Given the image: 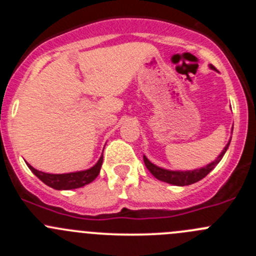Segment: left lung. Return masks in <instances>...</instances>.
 Instances as JSON below:
<instances>
[{"mask_svg":"<svg viewBox=\"0 0 256 256\" xmlns=\"http://www.w3.org/2000/svg\"><path fill=\"white\" fill-rule=\"evenodd\" d=\"M210 69L215 70V68H214L212 65H210ZM231 133H232V130H231ZM230 142L231 140H228V144L225 146L222 152L218 156V158L214 160L211 163H208V166L201 167V168L191 170V171H171V170L162 168V167L156 166L154 163L150 162L146 156H143V160H144V164L148 168V171H150L156 178L160 180V181L167 182V184H174V186H188V184H194V182H198L200 180H202L204 177L208 176V174L218 166V162L222 160L224 154H225L226 150H228Z\"/></svg>","mask_w":256,"mask_h":256,"instance_id":"obj_1","label":"left lung"}]
</instances>
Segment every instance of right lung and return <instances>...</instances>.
Here are the masks:
<instances>
[{
    "label": "right lung",
    "mask_w": 256,
    "mask_h": 256,
    "mask_svg": "<svg viewBox=\"0 0 256 256\" xmlns=\"http://www.w3.org/2000/svg\"><path fill=\"white\" fill-rule=\"evenodd\" d=\"M102 164H103V154L98 160V162L90 168L84 170V171H76L70 172V174H45L42 171H38L34 168L31 164L28 166V168L32 171V174L36 177L41 180L45 184L54 190H74L79 188V187L85 186V184L93 182L94 180L98 177L99 172H100Z\"/></svg>",
    "instance_id": "right-lung-1"
}]
</instances>
